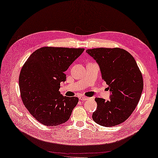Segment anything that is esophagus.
Listing matches in <instances>:
<instances>
[{
	"label": "esophagus",
	"mask_w": 158,
	"mask_h": 158,
	"mask_svg": "<svg viewBox=\"0 0 158 158\" xmlns=\"http://www.w3.org/2000/svg\"><path fill=\"white\" fill-rule=\"evenodd\" d=\"M79 99L81 100V101H87V100L89 99V98L88 97H84V96H80L79 97Z\"/></svg>",
	"instance_id": "obj_1"
}]
</instances>
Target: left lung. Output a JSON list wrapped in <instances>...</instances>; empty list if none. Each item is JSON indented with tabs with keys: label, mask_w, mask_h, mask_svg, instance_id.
<instances>
[{
	"label": "left lung",
	"mask_w": 158,
	"mask_h": 158,
	"mask_svg": "<svg viewBox=\"0 0 158 158\" xmlns=\"http://www.w3.org/2000/svg\"><path fill=\"white\" fill-rule=\"evenodd\" d=\"M86 52L98 64L102 78L111 94L109 101L95 98L97 109L92 119L103 127L121 124L132 114L143 91V77L136 61L121 48H101Z\"/></svg>",
	"instance_id": "obj_1"
}]
</instances>
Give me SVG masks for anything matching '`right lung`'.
<instances>
[{"instance_id":"right-lung-1","label":"right lung","mask_w":158,"mask_h":158,"mask_svg":"<svg viewBox=\"0 0 158 158\" xmlns=\"http://www.w3.org/2000/svg\"><path fill=\"white\" fill-rule=\"evenodd\" d=\"M83 48L44 47L31 55L19 79L21 97L26 109L46 126H57L70 118L78 97L60 94L69 66L82 54Z\"/></svg>"}]
</instances>
